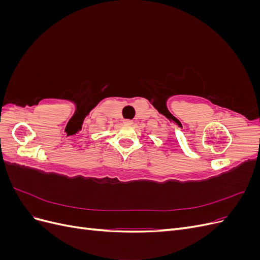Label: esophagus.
<instances>
[{
  "instance_id": "1",
  "label": "esophagus",
  "mask_w": 260,
  "mask_h": 260,
  "mask_svg": "<svg viewBox=\"0 0 260 260\" xmlns=\"http://www.w3.org/2000/svg\"><path fill=\"white\" fill-rule=\"evenodd\" d=\"M123 123H125V124H132L133 121H132L131 119H124V120H123Z\"/></svg>"
}]
</instances>
